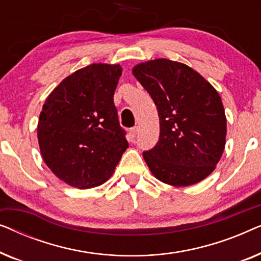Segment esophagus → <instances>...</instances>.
I'll use <instances>...</instances> for the list:
<instances>
[{
  "label": "esophagus",
  "mask_w": 261,
  "mask_h": 261,
  "mask_svg": "<svg viewBox=\"0 0 261 261\" xmlns=\"http://www.w3.org/2000/svg\"><path fill=\"white\" fill-rule=\"evenodd\" d=\"M137 133H138V127H133L129 129V133H128V137H129V140L133 141L135 137H137Z\"/></svg>",
  "instance_id": "1"
}]
</instances>
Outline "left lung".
Masks as SVG:
<instances>
[{
    "label": "left lung",
    "instance_id": "1",
    "mask_svg": "<svg viewBox=\"0 0 261 261\" xmlns=\"http://www.w3.org/2000/svg\"><path fill=\"white\" fill-rule=\"evenodd\" d=\"M154 101L160 137L144 159L156 179L190 187L205 179L226 146L227 119L219 92L197 71L159 58L132 69Z\"/></svg>",
    "mask_w": 261,
    "mask_h": 261
}]
</instances>
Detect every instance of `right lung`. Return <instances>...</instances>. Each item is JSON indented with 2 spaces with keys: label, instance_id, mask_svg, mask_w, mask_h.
Masks as SVG:
<instances>
[{
  "label": "right lung",
  "instance_id": "1",
  "mask_svg": "<svg viewBox=\"0 0 261 261\" xmlns=\"http://www.w3.org/2000/svg\"><path fill=\"white\" fill-rule=\"evenodd\" d=\"M121 74L120 64L82 67L64 78L42 106L37 128L41 156L70 187L106 183L129 146L114 106Z\"/></svg>",
  "mask_w": 261,
  "mask_h": 261
}]
</instances>
